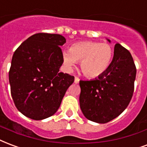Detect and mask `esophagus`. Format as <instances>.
Segmentation results:
<instances>
[{"label": "esophagus", "mask_w": 147, "mask_h": 147, "mask_svg": "<svg viewBox=\"0 0 147 147\" xmlns=\"http://www.w3.org/2000/svg\"><path fill=\"white\" fill-rule=\"evenodd\" d=\"M74 82L76 83V84H78L79 82V79L78 78V77H75V81H74Z\"/></svg>", "instance_id": "1"}]
</instances>
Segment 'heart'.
Listing matches in <instances>:
<instances>
[{"label":"heart","instance_id":"heart-1","mask_svg":"<svg viewBox=\"0 0 147 147\" xmlns=\"http://www.w3.org/2000/svg\"><path fill=\"white\" fill-rule=\"evenodd\" d=\"M113 57V49L107 43L87 41L75 43L70 50L62 51L65 68L71 70L76 61H81L82 73L88 78H97L108 69Z\"/></svg>","mask_w":147,"mask_h":147}]
</instances>
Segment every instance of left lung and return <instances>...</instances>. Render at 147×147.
<instances>
[{"label": "left lung", "mask_w": 147, "mask_h": 147, "mask_svg": "<svg viewBox=\"0 0 147 147\" xmlns=\"http://www.w3.org/2000/svg\"><path fill=\"white\" fill-rule=\"evenodd\" d=\"M136 75V68L130 52L116 43L108 69L96 79L79 81V104L85 117L104 124L120 115L131 100Z\"/></svg>", "instance_id": "8db88e82"}]
</instances>
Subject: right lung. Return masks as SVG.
Wrapping results in <instances>:
<instances>
[{"label": "right lung", "instance_id": "1", "mask_svg": "<svg viewBox=\"0 0 147 147\" xmlns=\"http://www.w3.org/2000/svg\"><path fill=\"white\" fill-rule=\"evenodd\" d=\"M60 34L36 33L13 54L9 71L11 93L16 107L27 118L43 120L59 108L74 76L60 72L63 64Z\"/></svg>", "mask_w": 147, "mask_h": 147}]
</instances>
